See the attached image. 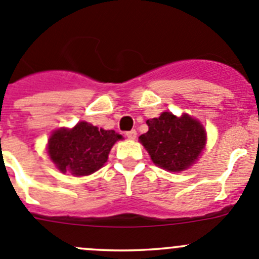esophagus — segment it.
<instances>
[{"label": "esophagus", "mask_w": 259, "mask_h": 259, "mask_svg": "<svg viewBox=\"0 0 259 259\" xmlns=\"http://www.w3.org/2000/svg\"><path fill=\"white\" fill-rule=\"evenodd\" d=\"M126 137L129 140H135V138H137V132H135V130H130V132L126 133Z\"/></svg>", "instance_id": "34e87169"}]
</instances>
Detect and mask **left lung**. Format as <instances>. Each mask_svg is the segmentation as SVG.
Masks as SVG:
<instances>
[{
    "instance_id": "1",
    "label": "left lung",
    "mask_w": 259,
    "mask_h": 259,
    "mask_svg": "<svg viewBox=\"0 0 259 259\" xmlns=\"http://www.w3.org/2000/svg\"><path fill=\"white\" fill-rule=\"evenodd\" d=\"M149 130L139 140L155 165L169 171H183L198 160L205 148L207 134L194 117H178L164 111L159 117L146 120Z\"/></svg>"
}]
</instances>
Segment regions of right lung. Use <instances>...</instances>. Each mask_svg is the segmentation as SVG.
Instances as JSON below:
<instances>
[{"mask_svg":"<svg viewBox=\"0 0 259 259\" xmlns=\"http://www.w3.org/2000/svg\"><path fill=\"white\" fill-rule=\"evenodd\" d=\"M122 137L114 130L99 129L90 122L80 121L72 129L55 130L49 139L48 151L60 171L85 177L106 163L111 148Z\"/></svg>","mask_w":259,"mask_h":259,"instance_id":"right-lung-1","label":"right lung"}]
</instances>
